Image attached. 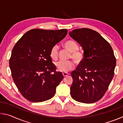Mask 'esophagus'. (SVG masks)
<instances>
[{
    "instance_id": "34e87169",
    "label": "esophagus",
    "mask_w": 123,
    "mask_h": 123,
    "mask_svg": "<svg viewBox=\"0 0 123 123\" xmlns=\"http://www.w3.org/2000/svg\"><path fill=\"white\" fill-rule=\"evenodd\" d=\"M68 73H63V74H62V75H63V76H64V77H66V76H68Z\"/></svg>"
}]
</instances>
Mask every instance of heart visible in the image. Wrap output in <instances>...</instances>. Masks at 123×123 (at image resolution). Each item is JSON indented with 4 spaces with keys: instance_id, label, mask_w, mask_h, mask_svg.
I'll list each match as a JSON object with an SVG mask.
<instances>
[{
    "instance_id": "b5f03b06",
    "label": "heart",
    "mask_w": 123,
    "mask_h": 123,
    "mask_svg": "<svg viewBox=\"0 0 123 123\" xmlns=\"http://www.w3.org/2000/svg\"><path fill=\"white\" fill-rule=\"evenodd\" d=\"M64 47L72 53L71 56L75 61L79 62L82 60L83 54L78 51V45L73 40H68L64 43ZM50 56L52 59L56 60L58 58V47L55 45L51 49ZM58 71L62 73H66L72 70L74 68V64L72 61H60L55 64Z\"/></svg>"
}]
</instances>
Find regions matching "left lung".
Here are the masks:
<instances>
[{
    "label": "left lung",
    "mask_w": 123,
    "mask_h": 123,
    "mask_svg": "<svg viewBox=\"0 0 123 123\" xmlns=\"http://www.w3.org/2000/svg\"><path fill=\"white\" fill-rule=\"evenodd\" d=\"M69 34L84 50L80 66L71 73L70 94L80 103H95L105 94L113 78L116 65L113 50L107 41L92 29H75Z\"/></svg>",
    "instance_id": "left-lung-1"
}]
</instances>
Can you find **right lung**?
I'll use <instances>...</instances> for the list:
<instances>
[{"label":"right lung","instance_id":"obj_1","mask_svg":"<svg viewBox=\"0 0 123 123\" xmlns=\"http://www.w3.org/2000/svg\"><path fill=\"white\" fill-rule=\"evenodd\" d=\"M67 32L66 29H32L14 46L9 61L12 76L18 90L28 100L39 103L55 95L63 76L55 71L50 52Z\"/></svg>","mask_w":123,"mask_h":123}]
</instances>
